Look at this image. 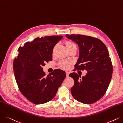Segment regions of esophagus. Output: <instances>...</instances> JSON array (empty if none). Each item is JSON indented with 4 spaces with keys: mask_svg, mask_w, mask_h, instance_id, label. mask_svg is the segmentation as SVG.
I'll return each mask as SVG.
<instances>
[{
    "mask_svg": "<svg viewBox=\"0 0 123 123\" xmlns=\"http://www.w3.org/2000/svg\"><path fill=\"white\" fill-rule=\"evenodd\" d=\"M66 73L67 77H68V75H69V72H68V71H66Z\"/></svg>",
    "mask_w": 123,
    "mask_h": 123,
    "instance_id": "obj_1",
    "label": "esophagus"
}]
</instances>
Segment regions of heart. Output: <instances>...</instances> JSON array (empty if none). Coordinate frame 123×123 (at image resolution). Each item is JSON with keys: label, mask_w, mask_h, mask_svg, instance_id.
Masks as SVG:
<instances>
[{"label": "heart", "mask_w": 123, "mask_h": 123, "mask_svg": "<svg viewBox=\"0 0 123 123\" xmlns=\"http://www.w3.org/2000/svg\"><path fill=\"white\" fill-rule=\"evenodd\" d=\"M65 44H66V46L68 50H70V49H71L73 48H77V46L75 44L71 41H67L65 42ZM56 46H57V45H55V46H54L53 48V50H52L53 53L54 52V51H55V48L56 47ZM71 63L70 62H68L67 61H62L59 63V66H60L61 68H64V69H67V68H70Z\"/></svg>", "instance_id": "b5f03b06"}]
</instances>
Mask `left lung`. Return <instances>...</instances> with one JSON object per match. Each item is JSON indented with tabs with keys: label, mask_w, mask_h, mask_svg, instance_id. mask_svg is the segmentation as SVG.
<instances>
[{
	"label": "left lung",
	"mask_w": 123,
	"mask_h": 123,
	"mask_svg": "<svg viewBox=\"0 0 123 123\" xmlns=\"http://www.w3.org/2000/svg\"><path fill=\"white\" fill-rule=\"evenodd\" d=\"M66 36L79 47L80 55L74 71L86 70L88 72L81 79L76 73L69 75L75 82L71 89L72 95L83 104H93L105 95L111 81L113 68L109 51L97 38L80 34Z\"/></svg>",
	"instance_id": "8db88e82"
}]
</instances>
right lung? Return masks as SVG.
Listing matches in <instances>:
<instances>
[{
	"mask_svg": "<svg viewBox=\"0 0 123 123\" xmlns=\"http://www.w3.org/2000/svg\"><path fill=\"white\" fill-rule=\"evenodd\" d=\"M62 37H37L18 49L13 62L14 77L22 94L34 104H45L53 99L66 77L65 72L60 69L46 76L42 68L52 60L53 48Z\"/></svg>",
	"mask_w": 123,
	"mask_h": 123,
	"instance_id": "obj_1",
	"label": "right lung"
}]
</instances>
